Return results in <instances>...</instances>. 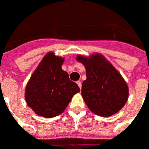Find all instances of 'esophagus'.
I'll return each mask as SVG.
<instances>
[{"label": "esophagus", "mask_w": 149, "mask_h": 149, "mask_svg": "<svg viewBox=\"0 0 149 149\" xmlns=\"http://www.w3.org/2000/svg\"><path fill=\"white\" fill-rule=\"evenodd\" d=\"M77 84H78V86L80 87V88H81V85H82V84H81V81H78L77 82Z\"/></svg>", "instance_id": "esophagus-1"}]
</instances>
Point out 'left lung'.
<instances>
[{
	"mask_svg": "<svg viewBox=\"0 0 149 149\" xmlns=\"http://www.w3.org/2000/svg\"><path fill=\"white\" fill-rule=\"evenodd\" d=\"M77 61L86 68L87 79L83 81L81 95L88 109L101 116L119 112L128 97V85L121 75L100 54L89 58L77 56Z\"/></svg>",
	"mask_w": 149,
	"mask_h": 149,
	"instance_id": "8db88e82",
	"label": "left lung"
}]
</instances>
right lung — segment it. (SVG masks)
Here are the masks:
<instances>
[{
    "label": "right lung",
    "instance_id": "right-lung-1",
    "mask_svg": "<svg viewBox=\"0 0 149 149\" xmlns=\"http://www.w3.org/2000/svg\"><path fill=\"white\" fill-rule=\"evenodd\" d=\"M64 59L49 52L35 70L25 89L27 104L37 115L51 118L61 114L80 88L62 70Z\"/></svg>",
    "mask_w": 149,
    "mask_h": 149
}]
</instances>
